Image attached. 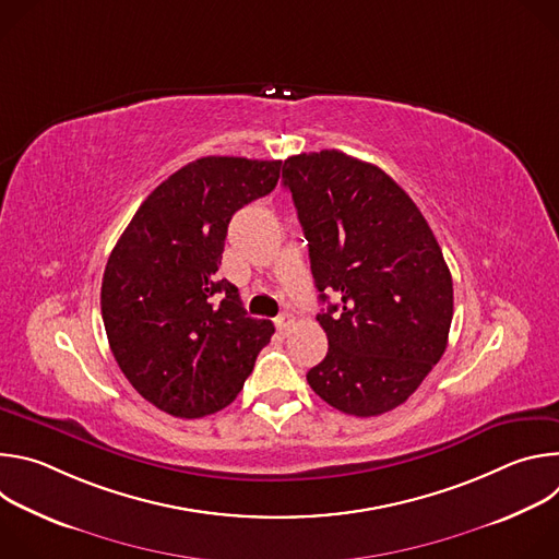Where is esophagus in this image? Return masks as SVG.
I'll return each mask as SVG.
<instances>
[{"label": "esophagus", "instance_id": "esophagus-1", "mask_svg": "<svg viewBox=\"0 0 559 559\" xmlns=\"http://www.w3.org/2000/svg\"><path fill=\"white\" fill-rule=\"evenodd\" d=\"M292 325H294V316H292V313H281V316L276 318V330H278L281 334H287Z\"/></svg>", "mask_w": 559, "mask_h": 559}]
</instances>
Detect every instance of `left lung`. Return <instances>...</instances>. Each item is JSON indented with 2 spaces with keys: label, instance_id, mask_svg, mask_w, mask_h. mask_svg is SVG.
Segmentation results:
<instances>
[{
  "label": "left lung",
  "instance_id": "obj_1",
  "mask_svg": "<svg viewBox=\"0 0 559 559\" xmlns=\"http://www.w3.org/2000/svg\"><path fill=\"white\" fill-rule=\"evenodd\" d=\"M283 186L302 225L330 349L307 371L334 409L403 405L447 349L453 281L423 212L386 173L341 150L289 156Z\"/></svg>",
  "mask_w": 559,
  "mask_h": 559
}]
</instances>
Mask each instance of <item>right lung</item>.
<instances>
[{
    "mask_svg": "<svg viewBox=\"0 0 559 559\" xmlns=\"http://www.w3.org/2000/svg\"><path fill=\"white\" fill-rule=\"evenodd\" d=\"M281 162L203 156L141 203L102 283L112 356L130 384L175 418L227 407L252 373L274 325L248 316L216 278L229 218L270 194Z\"/></svg>",
    "mask_w": 559,
    "mask_h": 559,
    "instance_id": "1",
    "label": "right lung"
}]
</instances>
